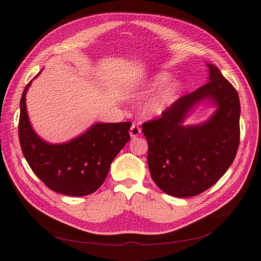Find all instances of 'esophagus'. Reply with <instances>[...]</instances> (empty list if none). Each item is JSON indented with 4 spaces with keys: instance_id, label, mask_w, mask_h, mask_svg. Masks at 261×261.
<instances>
[{
    "instance_id": "1",
    "label": "esophagus",
    "mask_w": 261,
    "mask_h": 261,
    "mask_svg": "<svg viewBox=\"0 0 261 261\" xmlns=\"http://www.w3.org/2000/svg\"><path fill=\"white\" fill-rule=\"evenodd\" d=\"M140 133H141V129L139 128V126L136 123H133L131 125V128H130V136H131V138H137V137H139V135H140Z\"/></svg>"
}]
</instances>
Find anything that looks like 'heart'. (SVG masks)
I'll return each instance as SVG.
<instances>
[{"mask_svg": "<svg viewBox=\"0 0 261 261\" xmlns=\"http://www.w3.org/2000/svg\"><path fill=\"white\" fill-rule=\"evenodd\" d=\"M168 80L169 76L167 74H158L153 79L152 83H151V88L161 87L162 84H165ZM173 96L174 93L171 89H166L161 91V92L154 95L153 98L147 103V106L144 107V114H147L149 117L161 116L173 102Z\"/></svg>", "mask_w": 261, "mask_h": 261, "instance_id": "heart-1", "label": "heart"}]
</instances>
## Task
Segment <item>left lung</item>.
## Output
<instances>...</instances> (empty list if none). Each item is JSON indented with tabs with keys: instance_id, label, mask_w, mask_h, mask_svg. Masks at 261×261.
<instances>
[{
	"instance_id": "left-lung-1",
	"label": "left lung",
	"mask_w": 261,
	"mask_h": 261,
	"mask_svg": "<svg viewBox=\"0 0 261 261\" xmlns=\"http://www.w3.org/2000/svg\"><path fill=\"white\" fill-rule=\"evenodd\" d=\"M207 66L208 83L181 96L159 119L142 124L151 177L173 197H193L213 187L231 166L238 150V92L216 65ZM204 99L217 107L215 113L203 124L185 126L187 114Z\"/></svg>"
}]
</instances>
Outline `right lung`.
<instances>
[{
  "label": "right lung",
  "instance_id": "add662e5",
  "mask_svg": "<svg viewBox=\"0 0 261 261\" xmlns=\"http://www.w3.org/2000/svg\"><path fill=\"white\" fill-rule=\"evenodd\" d=\"M31 83L20 102L19 139L24 158L51 190L72 197L91 195L105 182L111 162L130 140L131 123H95L69 142L48 143L34 132L28 117L25 95Z\"/></svg>",
  "mask_w": 261,
  "mask_h": 261
}]
</instances>
